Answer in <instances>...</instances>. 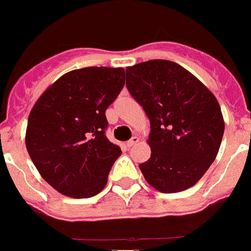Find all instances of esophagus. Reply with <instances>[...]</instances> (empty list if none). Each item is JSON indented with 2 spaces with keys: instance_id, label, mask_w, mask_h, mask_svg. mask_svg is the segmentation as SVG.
Listing matches in <instances>:
<instances>
[{
  "instance_id": "34e87169",
  "label": "esophagus",
  "mask_w": 251,
  "mask_h": 251,
  "mask_svg": "<svg viewBox=\"0 0 251 251\" xmlns=\"http://www.w3.org/2000/svg\"><path fill=\"white\" fill-rule=\"evenodd\" d=\"M138 141H140V138H138L137 136H133V137L131 138L130 141H127V143H126V146H127V148H131V147H132V146H135L136 143L138 142Z\"/></svg>"
}]
</instances>
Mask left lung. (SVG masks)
Wrapping results in <instances>:
<instances>
[{
	"instance_id": "8db88e82",
	"label": "left lung",
	"mask_w": 251,
	"mask_h": 251,
	"mask_svg": "<svg viewBox=\"0 0 251 251\" xmlns=\"http://www.w3.org/2000/svg\"><path fill=\"white\" fill-rule=\"evenodd\" d=\"M126 87L150 119L151 157L138 165L145 179L164 194L194 186L216 159L225 132L216 97L168 60L127 67Z\"/></svg>"
}]
</instances>
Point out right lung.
Instances as JSON below:
<instances>
[{"label": "right lung", "instance_id": "obj_1", "mask_svg": "<svg viewBox=\"0 0 251 251\" xmlns=\"http://www.w3.org/2000/svg\"><path fill=\"white\" fill-rule=\"evenodd\" d=\"M125 84V70L86 67L57 79L29 114L25 146L49 185L75 199L104 189L121 148L106 138L105 110Z\"/></svg>", "mask_w": 251, "mask_h": 251}]
</instances>
